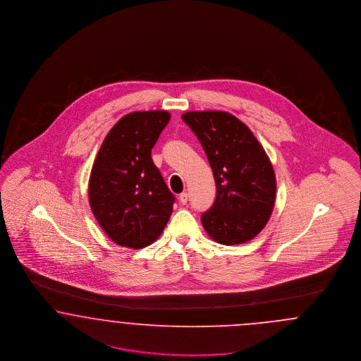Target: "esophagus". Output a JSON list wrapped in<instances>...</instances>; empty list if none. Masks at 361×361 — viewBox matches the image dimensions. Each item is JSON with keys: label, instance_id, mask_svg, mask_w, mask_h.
<instances>
[{"label": "esophagus", "instance_id": "esophagus-1", "mask_svg": "<svg viewBox=\"0 0 361 361\" xmlns=\"http://www.w3.org/2000/svg\"><path fill=\"white\" fill-rule=\"evenodd\" d=\"M188 192H182L180 195H179V202L182 204H188Z\"/></svg>", "mask_w": 361, "mask_h": 361}]
</instances>
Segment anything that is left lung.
<instances>
[{"label": "left lung", "instance_id": "8db88e82", "mask_svg": "<svg viewBox=\"0 0 361 361\" xmlns=\"http://www.w3.org/2000/svg\"><path fill=\"white\" fill-rule=\"evenodd\" d=\"M182 118L202 144L217 186L214 204L201 216L206 233L224 245L250 241L266 226L276 198L264 148L228 111H188Z\"/></svg>", "mask_w": 361, "mask_h": 361}]
</instances>
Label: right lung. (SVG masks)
<instances>
[{
	"mask_svg": "<svg viewBox=\"0 0 361 361\" xmlns=\"http://www.w3.org/2000/svg\"><path fill=\"white\" fill-rule=\"evenodd\" d=\"M171 114L133 111L120 118L102 142L89 179L95 220L116 244L140 250L157 240L173 213L175 197L151 151Z\"/></svg>",
	"mask_w": 361,
	"mask_h": 361,
	"instance_id": "add662e5",
	"label": "right lung"
}]
</instances>
